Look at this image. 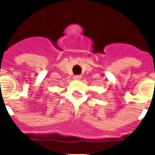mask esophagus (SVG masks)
<instances>
[{"mask_svg": "<svg viewBox=\"0 0 155 155\" xmlns=\"http://www.w3.org/2000/svg\"><path fill=\"white\" fill-rule=\"evenodd\" d=\"M73 79L75 80H81V76H80V75H75V76L73 77Z\"/></svg>", "mask_w": 155, "mask_h": 155, "instance_id": "34e87169", "label": "esophagus"}]
</instances>
